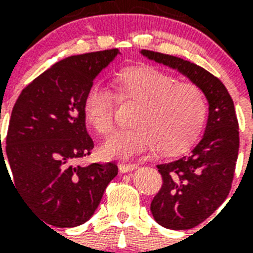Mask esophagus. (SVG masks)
Returning a JSON list of instances; mask_svg holds the SVG:
<instances>
[{"mask_svg":"<svg viewBox=\"0 0 253 253\" xmlns=\"http://www.w3.org/2000/svg\"><path fill=\"white\" fill-rule=\"evenodd\" d=\"M118 168L122 173H127V172H131V170H134V169L138 168V166H136V164H134V163H132V164H131V163L130 164H127V163H121V164L118 166Z\"/></svg>","mask_w":253,"mask_h":253,"instance_id":"obj_1","label":"esophagus"}]
</instances>
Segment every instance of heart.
Instances as JSON below:
<instances>
[{"mask_svg": "<svg viewBox=\"0 0 253 253\" xmlns=\"http://www.w3.org/2000/svg\"><path fill=\"white\" fill-rule=\"evenodd\" d=\"M117 98L138 103L131 130L118 131L101 148L106 158H132L158 143L164 155H178L196 142L205 126L208 105L196 85L178 83L176 77L151 65H134L114 77ZM114 95L93 84L83 99V113L89 126L99 135L114 127Z\"/></svg>", "mask_w": 253, "mask_h": 253, "instance_id": "1", "label": "heart"}]
</instances>
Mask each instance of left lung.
Returning <instances> with one entry per match:
<instances>
[{
  "instance_id": "obj_1",
  "label": "left lung",
  "mask_w": 253,
  "mask_h": 253,
  "mask_svg": "<svg viewBox=\"0 0 253 253\" xmlns=\"http://www.w3.org/2000/svg\"><path fill=\"white\" fill-rule=\"evenodd\" d=\"M140 53L188 77L208 99L202 138L188 156L159 164L163 186L151 202V212L160 226L189 230L208 219L230 193L239 151L235 107L222 81L200 65L148 49Z\"/></svg>"
}]
</instances>
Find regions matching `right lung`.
Returning a JSON list of instances; mask_svg holds the SVG:
<instances>
[{"label":"right lung","mask_w":253,"mask_h":253,"mask_svg":"<svg viewBox=\"0 0 253 253\" xmlns=\"http://www.w3.org/2000/svg\"><path fill=\"white\" fill-rule=\"evenodd\" d=\"M119 53L114 48L67 57L30 83L14 105L0 166L7 170L6 154L21 198L49 226L76 227L90 219L118 174L114 163L75 162L94 147L83 113L85 93Z\"/></svg>","instance_id":"right-lung-1"}]
</instances>
